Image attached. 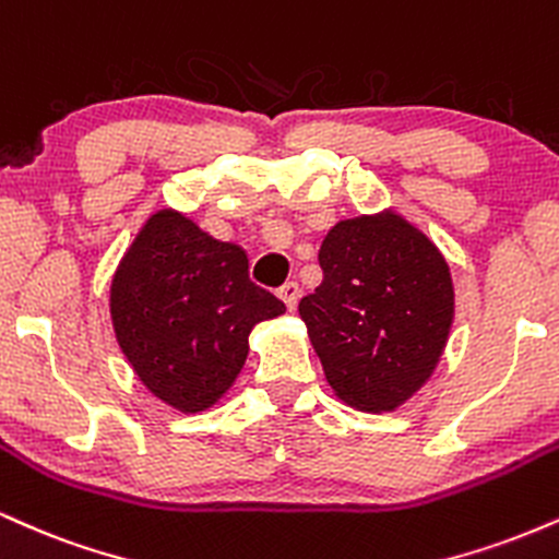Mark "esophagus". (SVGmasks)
I'll list each match as a JSON object with an SVG mask.
<instances>
[{
	"label": "esophagus",
	"mask_w": 559,
	"mask_h": 559,
	"mask_svg": "<svg viewBox=\"0 0 559 559\" xmlns=\"http://www.w3.org/2000/svg\"><path fill=\"white\" fill-rule=\"evenodd\" d=\"M280 300L287 306V311H295V306H298V295H300V287L295 285V282H285V285L277 290Z\"/></svg>",
	"instance_id": "esophagus-1"
}]
</instances>
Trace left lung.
<instances>
[{"mask_svg": "<svg viewBox=\"0 0 559 559\" xmlns=\"http://www.w3.org/2000/svg\"><path fill=\"white\" fill-rule=\"evenodd\" d=\"M324 280L298 311L326 382L356 411H395L435 373L448 345L450 266L395 212L337 222L319 251Z\"/></svg>", "mask_w": 559, "mask_h": 559, "instance_id": "8db88e82", "label": "left lung"}]
</instances>
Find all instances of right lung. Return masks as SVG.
I'll return each mask as SVG.
<instances>
[{"mask_svg":"<svg viewBox=\"0 0 559 559\" xmlns=\"http://www.w3.org/2000/svg\"><path fill=\"white\" fill-rule=\"evenodd\" d=\"M109 311L120 350L151 395L201 413L238 379L253 326L285 313V304L248 280L240 246L162 209L124 251Z\"/></svg>","mask_w":559,"mask_h":559,"instance_id":"right-lung-1","label":"right lung"}]
</instances>
